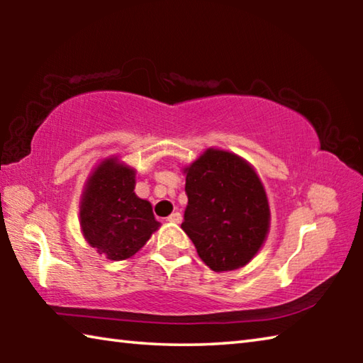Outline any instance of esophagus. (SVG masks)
Listing matches in <instances>:
<instances>
[{"label": "esophagus", "mask_w": 363, "mask_h": 363, "mask_svg": "<svg viewBox=\"0 0 363 363\" xmlns=\"http://www.w3.org/2000/svg\"><path fill=\"white\" fill-rule=\"evenodd\" d=\"M168 220H169V223H174V224H179L181 223V220H182V214L181 213H173V214H171V216L168 218Z\"/></svg>", "instance_id": "1"}]
</instances>
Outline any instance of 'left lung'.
<instances>
[{"instance_id": "1", "label": "left lung", "mask_w": 363, "mask_h": 363, "mask_svg": "<svg viewBox=\"0 0 363 363\" xmlns=\"http://www.w3.org/2000/svg\"><path fill=\"white\" fill-rule=\"evenodd\" d=\"M189 203L182 230L214 272L235 270L266 242L270 208L256 169L237 153L206 149L182 168Z\"/></svg>"}]
</instances>
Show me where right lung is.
I'll return each mask as SVG.
<instances>
[{"label":"right lung","instance_id":"add662e5","mask_svg":"<svg viewBox=\"0 0 363 363\" xmlns=\"http://www.w3.org/2000/svg\"><path fill=\"white\" fill-rule=\"evenodd\" d=\"M134 187L136 169L113 155L96 164L79 199L84 240L110 261L130 259L160 227L150 201Z\"/></svg>","mask_w":363,"mask_h":363}]
</instances>
